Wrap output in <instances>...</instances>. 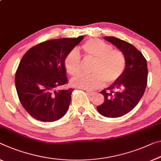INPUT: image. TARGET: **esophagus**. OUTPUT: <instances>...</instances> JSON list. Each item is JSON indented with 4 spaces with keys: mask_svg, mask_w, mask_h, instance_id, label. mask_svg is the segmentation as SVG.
Segmentation results:
<instances>
[{
    "mask_svg": "<svg viewBox=\"0 0 161 161\" xmlns=\"http://www.w3.org/2000/svg\"><path fill=\"white\" fill-rule=\"evenodd\" d=\"M86 93H87V94L89 95V96H92L93 94V92H92V91H86Z\"/></svg>",
    "mask_w": 161,
    "mask_h": 161,
    "instance_id": "esophagus-1",
    "label": "esophagus"
}]
</instances>
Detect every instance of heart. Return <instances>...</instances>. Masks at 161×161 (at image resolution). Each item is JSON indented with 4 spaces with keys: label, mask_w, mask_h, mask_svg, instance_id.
<instances>
[{
    "label": "heart",
    "mask_w": 161,
    "mask_h": 161,
    "mask_svg": "<svg viewBox=\"0 0 161 161\" xmlns=\"http://www.w3.org/2000/svg\"><path fill=\"white\" fill-rule=\"evenodd\" d=\"M86 58L95 60L91 75L80 73L71 79L72 86L86 90L102 87L106 84L114 83L122 77L127 68V58L120 49H113L109 44L101 39H91L82 44ZM67 73L75 75L81 68V57L76 49H73L64 59Z\"/></svg>",
    "instance_id": "1"
}]
</instances>
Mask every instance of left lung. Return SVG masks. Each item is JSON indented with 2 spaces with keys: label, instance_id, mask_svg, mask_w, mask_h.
I'll return each mask as SVG.
<instances>
[{
  "label": "left lung",
  "instance_id": "left-lung-1",
  "mask_svg": "<svg viewBox=\"0 0 161 161\" xmlns=\"http://www.w3.org/2000/svg\"><path fill=\"white\" fill-rule=\"evenodd\" d=\"M105 39L125 53L127 68L119 80L101 91L105 99L96 108L104 117H119L132 111L144 94L147 83V60L132 44L114 36H105Z\"/></svg>",
  "mask_w": 161,
  "mask_h": 161
}]
</instances>
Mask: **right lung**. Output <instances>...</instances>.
I'll return each instance as SVG.
<instances>
[{"label":"right lung","instance_id":"obj_1","mask_svg":"<svg viewBox=\"0 0 161 161\" xmlns=\"http://www.w3.org/2000/svg\"><path fill=\"white\" fill-rule=\"evenodd\" d=\"M83 38L45 41L24 54L16 72L15 84L21 103L32 117L54 122L65 115L73 88L55 89L68 83L64 59Z\"/></svg>","mask_w":161,"mask_h":161}]
</instances>
